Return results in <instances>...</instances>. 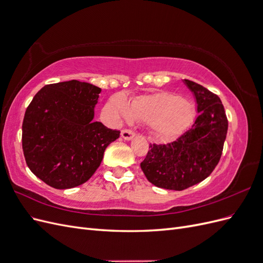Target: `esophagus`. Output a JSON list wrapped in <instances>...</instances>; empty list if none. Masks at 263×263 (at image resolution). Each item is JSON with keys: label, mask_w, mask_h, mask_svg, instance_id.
I'll list each match as a JSON object with an SVG mask.
<instances>
[{"label": "esophagus", "mask_w": 263, "mask_h": 263, "mask_svg": "<svg viewBox=\"0 0 263 263\" xmlns=\"http://www.w3.org/2000/svg\"><path fill=\"white\" fill-rule=\"evenodd\" d=\"M121 136L125 139V140H130L134 136H135V133L130 129H123L121 133Z\"/></svg>", "instance_id": "esophagus-1"}]
</instances>
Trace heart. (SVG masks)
Listing matches in <instances>:
<instances>
[{"instance_id":"b5f03b06","label":"heart","mask_w":263,"mask_h":263,"mask_svg":"<svg viewBox=\"0 0 263 263\" xmlns=\"http://www.w3.org/2000/svg\"><path fill=\"white\" fill-rule=\"evenodd\" d=\"M109 107L117 119L132 118L148 122L149 128L158 138H171L184 130L194 117V107L189 100L178 94L159 91L140 95L128 104L122 97L110 100Z\"/></svg>"}]
</instances>
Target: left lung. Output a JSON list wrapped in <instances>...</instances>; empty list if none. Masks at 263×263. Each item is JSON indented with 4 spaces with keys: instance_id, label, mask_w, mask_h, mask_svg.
<instances>
[{
    "instance_id": "left-lung-1",
    "label": "left lung",
    "mask_w": 263,
    "mask_h": 263,
    "mask_svg": "<svg viewBox=\"0 0 263 263\" xmlns=\"http://www.w3.org/2000/svg\"><path fill=\"white\" fill-rule=\"evenodd\" d=\"M193 93L198 113L192 126L169 144L150 145L140 168L158 187L182 191L208 178L219 162L228 121L216 94L193 81L184 80Z\"/></svg>"
}]
</instances>
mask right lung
I'll list each match as a JSON object with an SVG mask.
<instances>
[{"label":"right lung","mask_w":263,"mask_h":263,"mask_svg":"<svg viewBox=\"0 0 263 263\" xmlns=\"http://www.w3.org/2000/svg\"><path fill=\"white\" fill-rule=\"evenodd\" d=\"M101 89L71 80L45 85L28 105L22 126L24 157L30 171L51 187L83 184L119 137L94 121Z\"/></svg>","instance_id":"right-lung-1"}]
</instances>
